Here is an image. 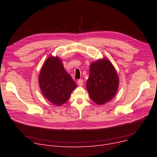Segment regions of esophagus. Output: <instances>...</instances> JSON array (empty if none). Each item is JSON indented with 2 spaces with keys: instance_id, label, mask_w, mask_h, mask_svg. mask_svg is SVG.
I'll return each mask as SVG.
<instances>
[{
  "instance_id": "obj_1",
  "label": "esophagus",
  "mask_w": 157,
  "mask_h": 157,
  "mask_svg": "<svg viewBox=\"0 0 157 157\" xmlns=\"http://www.w3.org/2000/svg\"><path fill=\"white\" fill-rule=\"evenodd\" d=\"M78 85L79 86H83V79H79L78 81Z\"/></svg>"
}]
</instances>
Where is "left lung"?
<instances>
[{"instance_id": "left-lung-1", "label": "left lung", "mask_w": 157, "mask_h": 157, "mask_svg": "<svg viewBox=\"0 0 157 157\" xmlns=\"http://www.w3.org/2000/svg\"><path fill=\"white\" fill-rule=\"evenodd\" d=\"M118 86V73L108 59L104 58L91 63L86 88L90 97L95 103L103 105L111 101Z\"/></svg>"}]
</instances>
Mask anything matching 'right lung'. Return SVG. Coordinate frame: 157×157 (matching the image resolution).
<instances>
[{
    "label": "right lung",
    "mask_w": 157,
    "mask_h": 157,
    "mask_svg": "<svg viewBox=\"0 0 157 157\" xmlns=\"http://www.w3.org/2000/svg\"><path fill=\"white\" fill-rule=\"evenodd\" d=\"M39 85L46 99L58 106L67 102L76 88L62 60L56 56H49L45 60L39 73Z\"/></svg>",
    "instance_id": "1"
}]
</instances>
